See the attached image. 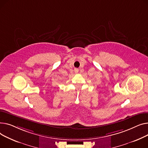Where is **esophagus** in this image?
I'll list each match as a JSON object with an SVG mask.
<instances>
[{
  "label": "esophagus",
  "instance_id": "1",
  "mask_svg": "<svg viewBox=\"0 0 148 148\" xmlns=\"http://www.w3.org/2000/svg\"><path fill=\"white\" fill-rule=\"evenodd\" d=\"M74 71H75V73H77L78 71H79V69H74Z\"/></svg>",
  "mask_w": 148,
  "mask_h": 148
}]
</instances>
